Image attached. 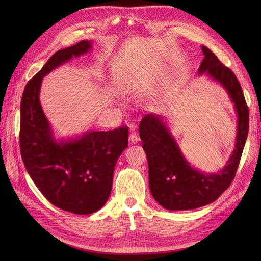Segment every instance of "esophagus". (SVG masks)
Here are the masks:
<instances>
[{"label":"esophagus","instance_id":"obj_1","mask_svg":"<svg viewBox=\"0 0 261 261\" xmlns=\"http://www.w3.org/2000/svg\"><path fill=\"white\" fill-rule=\"evenodd\" d=\"M129 141H130L132 144H136V143H138V142L140 141V138H139L138 133H136L134 130L131 131V134H130V136H129Z\"/></svg>","mask_w":261,"mask_h":261}]
</instances>
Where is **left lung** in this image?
Segmentation results:
<instances>
[{
    "label": "left lung",
    "instance_id": "obj_1",
    "mask_svg": "<svg viewBox=\"0 0 261 261\" xmlns=\"http://www.w3.org/2000/svg\"><path fill=\"white\" fill-rule=\"evenodd\" d=\"M204 59L198 73H206L227 91L238 117L235 149L225 167L216 173H205L185 160L179 145L160 116L147 114L140 123V136L149 167L151 195L164 208L187 211L205 206L220 197L236 175L249 133V108L235 74L202 46Z\"/></svg>",
    "mask_w": 261,
    "mask_h": 261
}]
</instances>
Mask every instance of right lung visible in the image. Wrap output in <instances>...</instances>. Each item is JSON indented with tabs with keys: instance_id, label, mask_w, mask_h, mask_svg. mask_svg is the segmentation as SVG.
Returning a JSON list of instances; mask_svg holds the SVG:
<instances>
[{
	"instance_id": "right-lung-1",
	"label": "right lung",
	"mask_w": 261,
	"mask_h": 261,
	"mask_svg": "<svg viewBox=\"0 0 261 261\" xmlns=\"http://www.w3.org/2000/svg\"><path fill=\"white\" fill-rule=\"evenodd\" d=\"M91 48V41L82 40L55 53L27 82L21 100L20 149L25 168L53 205L77 215L95 213L106 204L115 164L128 146L129 129L91 131L57 142L41 108L39 92L45 75Z\"/></svg>"
}]
</instances>
